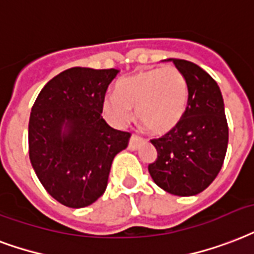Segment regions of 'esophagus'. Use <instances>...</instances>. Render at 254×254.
Wrapping results in <instances>:
<instances>
[{
  "label": "esophagus",
  "mask_w": 254,
  "mask_h": 254,
  "mask_svg": "<svg viewBox=\"0 0 254 254\" xmlns=\"http://www.w3.org/2000/svg\"><path fill=\"white\" fill-rule=\"evenodd\" d=\"M141 141H143V139H141V137H139L137 135H133V133H132V135H131V137H129L128 148L129 149H136Z\"/></svg>",
  "instance_id": "esophagus-1"
}]
</instances>
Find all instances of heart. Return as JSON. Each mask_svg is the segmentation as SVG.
Instances as JSON below:
<instances>
[{
  "mask_svg": "<svg viewBox=\"0 0 254 254\" xmlns=\"http://www.w3.org/2000/svg\"><path fill=\"white\" fill-rule=\"evenodd\" d=\"M188 105V84L174 66L139 71L118 83V94H107L102 103L103 115L117 127L136 119L147 131L164 133L182 121Z\"/></svg>",
  "mask_w": 254,
  "mask_h": 254,
  "instance_id": "1",
  "label": "heart"
}]
</instances>
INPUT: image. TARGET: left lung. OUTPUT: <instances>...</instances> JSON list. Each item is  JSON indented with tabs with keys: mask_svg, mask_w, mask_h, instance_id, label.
Segmentation results:
<instances>
[{
	"mask_svg": "<svg viewBox=\"0 0 254 254\" xmlns=\"http://www.w3.org/2000/svg\"><path fill=\"white\" fill-rule=\"evenodd\" d=\"M172 61L188 84V105L179 125L151 143L158 159L148 166L162 190L193 196L209 187L223 167L228 147L224 100L216 80L197 64Z\"/></svg>",
	"mask_w": 254,
	"mask_h": 254,
	"instance_id": "left-lung-1",
	"label": "left lung"
}]
</instances>
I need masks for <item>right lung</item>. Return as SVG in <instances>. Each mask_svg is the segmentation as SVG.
<instances>
[{
  "instance_id": "add662e5",
  "label": "right lung",
  "mask_w": 254,
  "mask_h": 254,
  "mask_svg": "<svg viewBox=\"0 0 254 254\" xmlns=\"http://www.w3.org/2000/svg\"><path fill=\"white\" fill-rule=\"evenodd\" d=\"M119 70L71 67L49 80L29 121V156L47 193L70 208L105 193L114 158L131 133L114 129L102 103Z\"/></svg>"
}]
</instances>
